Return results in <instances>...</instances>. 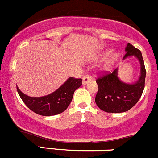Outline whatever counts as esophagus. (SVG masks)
<instances>
[{"instance_id": "34e87169", "label": "esophagus", "mask_w": 158, "mask_h": 158, "mask_svg": "<svg viewBox=\"0 0 158 158\" xmlns=\"http://www.w3.org/2000/svg\"><path fill=\"white\" fill-rule=\"evenodd\" d=\"M90 80H91V79H90V77H89V76L85 75L82 77V84L83 85L88 84L89 81H90Z\"/></svg>"}]
</instances>
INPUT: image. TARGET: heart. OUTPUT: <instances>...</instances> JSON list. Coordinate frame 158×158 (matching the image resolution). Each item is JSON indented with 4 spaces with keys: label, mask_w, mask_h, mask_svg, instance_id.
Listing matches in <instances>:
<instances>
[{
    "label": "heart",
    "mask_w": 158,
    "mask_h": 158,
    "mask_svg": "<svg viewBox=\"0 0 158 158\" xmlns=\"http://www.w3.org/2000/svg\"><path fill=\"white\" fill-rule=\"evenodd\" d=\"M109 52L110 51H106L103 52V53H102V55H101V58H102V59H106V56L108 55V54ZM108 56H107L108 57H106L107 58H106V61H105L104 65H103V69H104L105 70H108L112 68V66L114 64V63L118 60L119 57V53L118 52L112 51L110 52V54Z\"/></svg>",
    "instance_id": "obj_1"
}]
</instances>
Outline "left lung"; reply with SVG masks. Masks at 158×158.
I'll return each mask as SVG.
<instances>
[{"instance_id":"1","label":"left lung","mask_w":158,"mask_h":158,"mask_svg":"<svg viewBox=\"0 0 158 158\" xmlns=\"http://www.w3.org/2000/svg\"><path fill=\"white\" fill-rule=\"evenodd\" d=\"M125 51L123 61L132 56L139 61V77L134 83L124 82L118 77L117 68L111 73L97 79L99 90L95 98L96 104L108 113H122L130 110L138 102L144 90L146 72L142 53L130 43L127 44Z\"/></svg>"}]
</instances>
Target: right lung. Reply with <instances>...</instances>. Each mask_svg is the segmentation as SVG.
Returning a JSON list of instances; mask_svg holds the SVG:
<instances>
[{
  "instance_id": "obj_1",
  "label": "right lung",
  "mask_w": 158,
  "mask_h": 158,
  "mask_svg": "<svg viewBox=\"0 0 158 158\" xmlns=\"http://www.w3.org/2000/svg\"><path fill=\"white\" fill-rule=\"evenodd\" d=\"M81 84V79L70 77L55 91L40 97H29L22 93L18 86L17 90L23 102L30 110L39 115L49 117L64 111L71 102L74 91Z\"/></svg>"
}]
</instances>
